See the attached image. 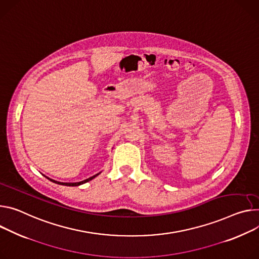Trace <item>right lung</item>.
<instances>
[{"label": "right lung", "mask_w": 259, "mask_h": 259, "mask_svg": "<svg viewBox=\"0 0 259 259\" xmlns=\"http://www.w3.org/2000/svg\"><path fill=\"white\" fill-rule=\"evenodd\" d=\"M101 174V171L100 172H98V174H96V175H94L93 177H91V178H89V179H87V180H83V181H81V182H77V183H63V182H58V181H55V180H53V179H50L49 177H46V176H44L46 179H49L50 181H52V182H54V183H56V184H59V185H63V186H70V187H75V186H79V185H82V184H84V183H87V182H89V181H92L93 179H95L97 176H99Z\"/></svg>", "instance_id": "1"}]
</instances>
